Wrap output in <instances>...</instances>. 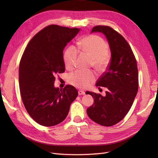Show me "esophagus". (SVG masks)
I'll return each instance as SVG.
<instances>
[{
    "label": "esophagus",
    "instance_id": "34e87169",
    "mask_svg": "<svg viewBox=\"0 0 158 158\" xmlns=\"http://www.w3.org/2000/svg\"><path fill=\"white\" fill-rule=\"evenodd\" d=\"M85 94V92L83 90H78V95H84Z\"/></svg>",
    "mask_w": 158,
    "mask_h": 158
}]
</instances>
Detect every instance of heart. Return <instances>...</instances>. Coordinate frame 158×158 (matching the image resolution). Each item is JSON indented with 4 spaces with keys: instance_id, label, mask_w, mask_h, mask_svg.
Here are the masks:
<instances>
[{
    "instance_id": "b5f03b06",
    "label": "heart",
    "mask_w": 158,
    "mask_h": 158,
    "mask_svg": "<svg viewBox=\"0 0 158 158\" xmlns=\"http://www.w3.org/2000/svg\"><path fill=\"white\" fill-rule=\"evenodd\" d=\"M79 47L92 58V64L100 72L106 70L109 62V45L102 37L89 35L83 37L80 41ZM78 55V49L74 45H70L64 54V61L68 69H73ZM96 79L94 71L76 70L68 76V82L78 88H87Z\"/></svg>"
}]
</instances>
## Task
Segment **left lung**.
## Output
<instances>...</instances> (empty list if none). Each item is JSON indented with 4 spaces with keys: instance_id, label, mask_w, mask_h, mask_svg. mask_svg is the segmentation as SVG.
<instances>
[{
    "instance_id": "1",
    "label": "left lung",
    "mask_w": 158,
    "mask_h": 158,
    "mask_svg": "<svg viewBox=\"0 0 158 158\" xmlns=\"http://www.w3.org/2000/svg\"><path fill=\"white\" fill-rule=\"evenodd\" d=\"M106 36L111 52L107 71L96 83L98 88H107L106 95L86 92L94 98L87 109L88 117L100 125L111 127L120 122L131 108L138 89L136 60L131 46L120 33L107 26H96L92 32Z\"/></svg>"
}]
</instances>
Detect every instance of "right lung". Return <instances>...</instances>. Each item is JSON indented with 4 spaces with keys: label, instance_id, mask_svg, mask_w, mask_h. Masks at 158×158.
Masks as SVG:
<instances>
[{
    "label": "right lung",
    "instance_id": "right-lung-1",
    "mask_svg": "<svg viewBox=\"0 0 158 158\" xmlns=\"http://www.w3.org/2000/svg\"><path fill=\"white\" fill-rule=\"evenodd\" d=\"M80 29L49 25L28 43L19 66V85L27 112L36 123L51 127L63 122L78 96L71 85L55 88V75L63 73V49Z\"/></svg>",
    "mask_w": 158,
    "mask_h": 158
}]
</instances>
